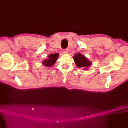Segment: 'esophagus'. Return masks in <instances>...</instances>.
I'll use <instances>...</instances> for the list:
<instances>
[{
	"mask_svg": "<svg viewBox=\"0 0 128 128\" xmlns=\"http://www.w3.org/2000/svg\"><path fill=\"white\" fill-rule=\"evenodd\" d=\"M68 53V50L67 49H65V50H63V53L65 54H66Z\"/></svg>",
	"mask_w": 128,
	"mask_h": 128,
	"instance_id": "34e87169",
	"label": "esophagus"
}]
</instances>
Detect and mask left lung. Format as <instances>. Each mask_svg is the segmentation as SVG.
I'll list each match as a JSON object with an SVG mask.
<instances>
[{
    "label": "left lung",
    "mask_w": 128,
    "mask_h": 128,
    "mask_svg": "<svg viewBox=\"0 0 128 128\" xmlns=\"http://www.w3.org/2000/svg\"><path fill=\"white\" fill-rule=\"evenodd\" d=\"M76 66L78 68H84L85 69L88 68L89 66H91V62L88 60L85 56L80 53L75 54L72 57Z\"/></svg>",
    "instance_id": "obj_1"
}]
</instances>
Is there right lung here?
I'll return each instance as SVG.
<instances>
[{
    "label": "right lung",
    "instance_id": "1",
    "mask_svg": "<svg viewBox=\"0 0 128 128\" xmlns=\"http://www.w3.org/2000/svg\"><path fill=\"white\" fill-rule=\"evenodd\" d=\"M59 56L58 53H55V54H50V56H48V58L46 59L43 60L42 62V64L44 65V66L47 67H50L52 66L55 63V62L56 61L57 58Z\"/></svg>",
    "mask_w": 128,
    "mask_h": 128
}]
</instances>
